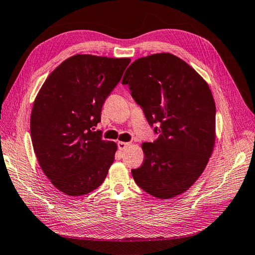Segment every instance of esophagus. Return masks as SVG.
<instances>
[{
  "label": "esophagus",
  "mask_w": 255,
  "mask_h": 255,
  "mask_svg": "<svg viewBox=\"0 0 255 255\" xmlns=\"http://www.w3.org/2000/svg\"><path fill=\"white\" fill-rule=\"evenodd\" d=\"M117 144H118V149H120L121 151H124L125 149H127V147L130 145L129 142H124V141H120Z\"/></svg>",
  "instance_id": "esophagus-1"
}]
</instances>
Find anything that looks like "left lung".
<instances>
[{
	"label": "left lung",
	"mask_w": 255,
	"mask_h": 255,
	"mask_svg": "<svg viewBox=\"0 0 255 255\" xmlns=\"http://www.w3.org/2000/svg\"><path fill=\"white\" fill-rule=\"evenodd\" d=\"M122 82L159 134L154 142L142 143L144 161L131 170L133 179L153 197L175 198L197 181L214 150L216 108L211 89L170 53L135 60Z\"/></svg>",
	"instance_id": "obj_1"
}]
</instances>
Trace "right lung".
I'll return each mask as SVG.
<instances>
[{
	"instance_id": "right-lung-1",
	"label": "right lung",
	"mask_w": 255,
	"mask_h": 255,
	"mask_svg": "<svg viewBox=\"0 0 255 255\" xmlns=\"http://www.w3.org/2000/svg\"><path fill=\"white\" fill-rule=\"evenodd\" d=\"M130 58L76 54L49 75L33 102L30 134L45 176L67 195H84L105 179L117 144L93 131Z\"/></svg>"
}]
</instances>
